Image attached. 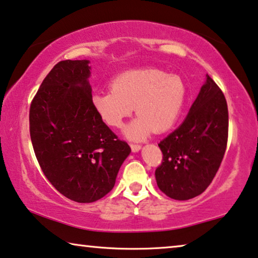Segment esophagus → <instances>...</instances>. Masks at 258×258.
<instances>
[{"label": "esophagus", "instance_id": "obj_1", "mask_svg": "<svg viewBox=\"0 0 258 258\" xmlns=\"http://www.w3.org/2000/svg\"><path fill=\"white\" fill-rule=\"evenodd\" d=\"M131 149H132V152L137 153V152H139L140 149H141V146L138 145V144H131Z\"/></svg>", "mask_w": 258, "mask_h": 258}]
</instances>
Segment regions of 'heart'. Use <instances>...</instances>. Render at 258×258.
I'll return each mask as SVG.
<instances>
[{
	"label": "heart",
	"instance_id": "obj_1",
	"mask_svg": "<svg viewBox=\"0 0 258 258\" xmlns=\"http://www.w3.org/2000/svg\"><path fill=\"white\" fill-rule=\"evenodd\" d=\"M185 84L177 75H167L157 68L132 69L111 82V90L96 91L92 106L99 118L111 127H121L132 114L138 118L125 128L128 139L140 140L154 131L166 132L172 127L185 99Z\"/></svg>",
	"mask_w": 258,
	"mask_h": 258
}]
</instances>
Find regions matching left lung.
Wrapping results in <instances>:
<instances>
[{"mask_svg": "<svg viewBox=\"0 0 258 258\" xmlns=\"http://www.w3.org/2000/svg\"><path fill=\"white\" fill-rule=\"evenodd\" d=\"M227 139V102L218 84L206 75L186 118L159 144L163 154L155 170L159 189L176 201L203 194L220 167Z\"/></svg>", "mask_w": 258, "mask_h": 258, "instance_id": "1", "label": "left lung"}]
</instances>
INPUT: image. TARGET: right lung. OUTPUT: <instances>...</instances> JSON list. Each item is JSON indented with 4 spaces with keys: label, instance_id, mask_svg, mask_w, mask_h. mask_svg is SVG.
I'll use <instances>...</instances> for the list:
<instances>
[{
    "label": "right lung",
    "instance_id": "right-lung-1",
    "mask_svg": "<svg viewBox=\"0 0 258 258\" xmlns=\"http://www.w3.org/2000/svg\"><path fill=\"white\" fill-rule=\"evenodd\" d=\"M89 60H64L44 79L30 106V137L39 166L71 201L92 203L112 190L127 142L107 127L91 102Z\"/></svg>",
    "mask_w": 258,
    "mask_h": 258
}]
</instances>
